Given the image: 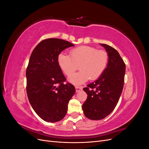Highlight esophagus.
Returning <instances> with one entry per match:
<instances>
[{
  "instance_id": "34e87169",
  "label": "esophagus",
  "mask_w": 149,
  "mask_h": 149,
  "mask_svg": "<svg viewBox=\"0 0 149 149\" xmlns=\"http://www.w3.org/2000/svg\"><path fill=\"white\" fill-rule=\"evenodd\" d=\"M75 88H76V92L78 93V92H79V91H81V90H82L83 86H75Z\"/></svg>"
}]
</instances>
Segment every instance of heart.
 <instances>
[{"label": "heart", "mask_w": 149, "mask_h": 149, "mask_svg": "<svg viewBox=\"0 0 149 149\" xmlns=\"http://www.w3.org/2000/svg\"><path fill=\"white\" fill-rule=\"evenodd\" d=\"M109 61V55L103 49H97L90 46H81L71 49L70 55L61 53L57 63L61 71L70 76L78 69L81 70L69 78L74 84H80L91 79L98 78L106 70Z\"/></svg>", "instance_id": "heart-1"}]
</instances>
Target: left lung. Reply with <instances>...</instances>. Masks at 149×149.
<instances>
[{
  "mask_svg": "<svg viewBox=\"0 0 149 149\" xmlns=\"http://www.w3.org/2000/svg\"><path fill=\"white\" fill-rule=\"evenodd\" d=\"M109 55V61L103 73L83 90L88 94L82 106L85 116L91 120L105 118L113 111L123 92L125 65L116 49L101 43Z\"/></svg>",
  "mask_w": 149,
  "mask_h": 149,
  "instance_id": "1",
  "label": "left lung"
}]
</instances>
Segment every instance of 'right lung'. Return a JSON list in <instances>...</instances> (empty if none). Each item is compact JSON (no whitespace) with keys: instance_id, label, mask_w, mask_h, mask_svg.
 Instances as JSON below:
<instances>
[{"instance_id":"1","label":"right lung","mask_w":149,"mask_h":149,"mask_svg":"<svg viewBox=\"0 0 149 149\" xmlns=\"http://www.w3.org/2000/svg\"><path fill=\"white\" fill-rule=\"evenodd\" d=\"M73 43L59 38L40 42L31 54L26 70V93L33 110L43 120L55 123L63 119L68 104L75 93L57 63L59 54Z\"/></svg>"}]
</instances>
